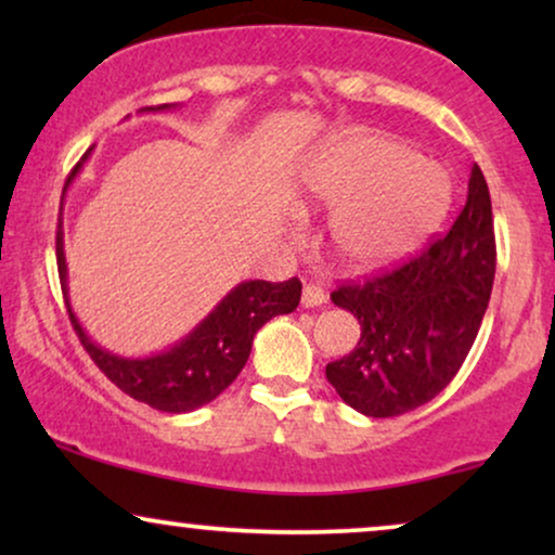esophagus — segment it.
<instances>
[{
    "label": "esophagus",
    "instance_id": "1",
    "mask_svg": "<svg viewBox=\"0 0 555 555\" xmlns=\"http://www.w3.org/2000/svg\"><path fill=\"white\" fill-rule=\"evenodd\" d=\"M325 300H328V295H325L321 285L308 283L306 287H302V298H300L302 308H318V306H323Z\"/></svg>",
    "mask_w": 555,
    "mask_h": 555
}]
</instances>
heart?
Segmentation results:
<instances>
[{
	"label": "heart",
	"mask_w": 555,
	"mask_h": 555,
	"mask_svg": "<svg viewBox=\"0 0 555 555\" xmlns=\"http://www.w3.org/2000/svg\"><path fill=\"white\" fill-rule=\"evenodd\" d=\"M300 196L336 211L331 240L348 268L378 270L429 237L450 202V181L404 143L353 131L318 151L300 177Z\"/></svg>",
	"instance_id": "1"
}]
</instances>
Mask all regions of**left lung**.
<instances>
[{
  "label": "left lung",
  "instance_id": "8db88e82",
  "mask_svg": "<svg viewBox=\"0 0 555 555\" xmlns=\"http://www.w3.org/2000/svg\"><path fill=\"white\" fill-rule=\"evenodd\" d=\"M495 262L488 181L475 164L465 207L444 237L393 270L346 280L331 293L361 325L353 351L325 366L338 397L374 420L435 399L475 344Z\"/></svg>",
  "mask_w": 555,
  "mask_h": 555
}]
</instances>
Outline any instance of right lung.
<instances>
[{
  "label": "right lung",
  "mask_w": 555,
  "mask_h": 555,
  "mask_svg": "<svg viewBox=\"0 0 555 555\" xmlns=\"http://www.w3.org/2000/svg\"><path fill=\"white\" fill-rule=\"evenodd\" d=\"M169 105L143 111H164ZM90 154V151H88ZM88 154L82 156L86 162ZM82 162L75 164L67 184L80 171ZM57 270L63 280V293L67 302V315L82 348H86L95 366L118 386L120 391L135 401L158 409V412L184 414L196 406L209 404L230 386L249 359L255 333L270 318L293 313L300 302V280L291 278L285 283H268V280H247L240 283L227 298L189 333L184 340L171 346L169 351L149 356V359H124L105 348L95 346L80 328L70 300H67L65 278L67 264L63 253V232L57 230Z\"/></svg>",
  "instance_id": "add662e5"
}]
</instances>
